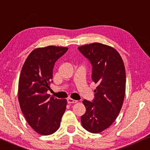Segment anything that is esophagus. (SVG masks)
Masks as SVG:
<instances>
[{"label": "esophagus", "instance_id": "34e87169", "mask_svg": "<svg viewBox=\"0 0 150 150\" xmlns=\"http://www.w3.org/2000/svg\"><path fill=\"white\" fill-rule=\"evenodd\" d=\"M67 102H68L69 104H71V103H76L78 102V100H74V99H72V98H68V99H67Z\"/></svg>", "mask_w": 150, "mask_h": 150}]
</instances>
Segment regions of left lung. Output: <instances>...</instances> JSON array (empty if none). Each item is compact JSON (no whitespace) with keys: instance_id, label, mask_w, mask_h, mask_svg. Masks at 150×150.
Returning <instances> with one entry per match:
<instances>
[{"instance_id":"left-lung-1","label":"left lung","mask_w":150,"mask_h":150,"mask_svg":"<svg viewBox=\"0 0 150 150\" xmlns=\"http://www.w3.org/2000/svg\"><path fill=\"white\" fill-rule=\"evenodd\" d=\"M78 49L91 63L92 81L98 84L93 102L83 100L86 111L81 120L87 131L99 133L113 123L122 108L125 94V66L118 52L108 45L94 42Z\"/></svg>"}]
</instances>
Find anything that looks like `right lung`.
Returning a JSON list of instances; mask_svg holds the SVG:
<instances>
[{
	"label": "right lung",
	"instance_id": "right-lung-1",
	"mask_svg": "<svg viewBox=\"0 0 150 150\" xmlns=\"http://www.w3.org/2000/svg\"><path fill=\"white\" fill-rule=\"evenodd\" d=\"M67 47L47 46L36 48L25 60L18 83V100L25 120L35 132L42 135L53 134L60 126L67 100L50 97L55 62Z\"/></svg>",
	"mask_w": 150,
	"mask_h": 150
}]
</instances>
